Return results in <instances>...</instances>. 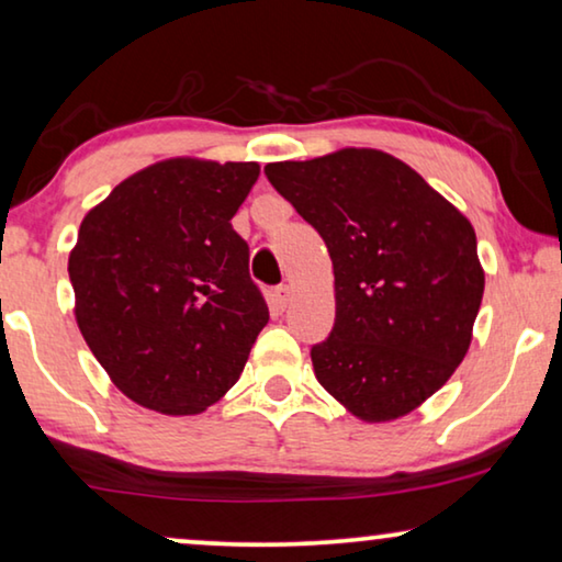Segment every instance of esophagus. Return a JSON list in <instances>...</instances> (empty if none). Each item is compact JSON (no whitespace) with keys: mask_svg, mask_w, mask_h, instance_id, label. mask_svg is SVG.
<instances>
[{"mask_svg":"<svg viewBox=\"0 0 562 562\" xmlns=\"http://www.w3.org/2000/svg\"><path fill=\"white\" fill-rule=\"evenodd\" d=\"M289 299H291V289L286 286V283H281V286L273 289L271 301H273L276 308H281V312H283V308L289 306Z\"/></svg>","mask_w":562,"mask_h":562,"instance_id":"obj_1","label":"esophagus"}]
</instances>
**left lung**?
<instances>
[{
    "label": "left lung",
    "mask_w": 562,
    "mask_h": 562,
    "mask_svg": "<svg viewBox=\"0 0 562 562\" xmlns=\"http://www.w3.org/2000/svg\"><path fill=\"white\" fill-rule=\"evenodd\" d=\"M268 182L322 235L335 327L314 375L352 416L401 418L459 368L484 294L474 227L423 177L378 149L266 165Z\"/></svg>",
    "instance_id": "8db88e82"
}]
</instances>
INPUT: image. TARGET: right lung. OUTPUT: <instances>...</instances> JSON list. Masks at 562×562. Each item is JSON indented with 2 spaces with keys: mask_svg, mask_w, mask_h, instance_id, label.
Returning a JSON list of instances; mask_svg holds the SVG:
<instances>
[{
  "mask_svg": "<svg viewBox=\"0 0 562 562\" xmlns=\"http://www.w3.org/2000/svg\"><path fill=\"white\" fill-rule=\"evenodd\" d=\"M261 167L167 159L83 217L68 273L86 345L121 393L194 416L238 382L268 306L233 231Z\"/></svg>",
  "mask_w": 562,
  "mask_h": 562,
  "instance_id": "right-lung-1",
  "label": "right lung"
}]
</instances>
